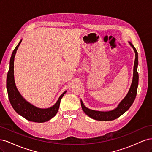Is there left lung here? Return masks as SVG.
Here are the masks:
<instances>
[{
    "instance_id": "1",
    "label": "left lung",
    "mask_w": 152,
    "mask_h": 152,
    "mask_svg": "<svg viewBox=\"0 0 152 152\" xmlns=\"http://www.w3.org/2000/svg\"><path fill=\"white\" fill-rule=\"evenodd\" d=\"M131 46L134 49L135 52V61L134 64V70H133V78L132 84L129 90L128 93L126 96L124 98L121 103L118 104V107L114 110H111L108 112H101V111H96V110H93L87 108L86 107L82 101H80L81 106L82 110L84 113L88 115L89 117L95 119L97 121H113L115 119L117 118L122 114L125 113L128 109L131 107V106L133 102L136 98L137 86H138V80H139V75L137 73V65H138V54L137 52L133 45L130 42H129Z\"/></svg>"
}]
</instances>
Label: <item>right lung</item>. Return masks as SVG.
Segmentation results:
<instances>
[{
    "mask_svg": "<svg viewBox=\"0 0 152 152\" xmlns=\"http://www.w3.org/2000/svg\"><path fill=\"white\" fill-rule=\"evenodd\" d=\"M22 40L14 49L10 59V69L7 73L6 87L9 99L15 111L23 117L26 120L35 122H45L49 121L56 115L60 104L61 99L66 91L59 96L57 102L53 107L48 108H39L30 104L23 98L17 89L14 77V60H15L16 50L21 44Z\"/></svg>",
    "mask_w": 152,
    "mask_h": 152,
    "instance_id": "1",
    "label": "right lung"
}]
</instances>
